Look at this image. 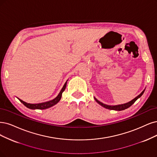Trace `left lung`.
Wrapping results in <instances>:
<instances>
[{"label": "left lung", "instance_id": "8db88e82", "mask_svg": "<svg viewBox=\"0 0 157 157\" xmlns=\"http://www.w3.org/2000/svg\"><path fill=\"white\" fill-rule=\"evenodd\" d=\"M145 89L141 92V93H140V94H139L138 96H137L136 98H135L134 99L132 100L131 101H129V102H127V103H126L120 104V105H106V104L103 103L102 102L100 101L99 100H98L95 97H94V100H96V101L98 103H99L101 106H102V107H105V108H106V109H107L114 110V111H123V110H125V109H127V108H129V107H131V106L132 105V104L134 103L139 98H140V97L142 96V94H144V91H145Z\"/></svg>", "mask_w": 157, "mask_h": 157}]
</instances>
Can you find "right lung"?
Returning <instances> with one entry per match:
<instances>
[{"label": "right lung", "instance_id": "1", "mask_svg": "<svg viewBox=\"0 0 157 157\" xmlns=\"http://www.w3.org/2000/svg\"><path fill=\"white\" fill-rule=\"evenodd\" d=\"M67 82L68 80H67V82H65V83L64 84L63 86L62 89L61 90L60 92L59 93V94H58L57 96V97H56L54 99H53L52 100H50V101H46V102H43V103H28L24 101H22V100L19 99V98H18V99L19 100V101L22 103V104H24V105L29 108L30 109H48L52 106L55 105L56 104H57L58 102H59L61 100V96H62V93L63 92V91L65 90V88H66V86H67Z\"/></svg>", "mask_w": 157, "mask_h": 157}]
</instances>
